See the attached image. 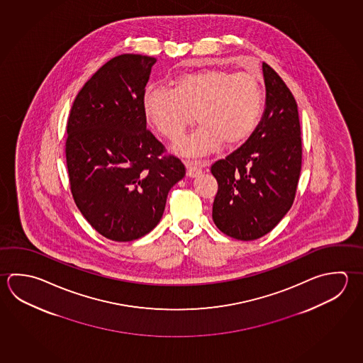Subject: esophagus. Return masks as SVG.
<instances>
[{
  "mask_svg": "<svg viewBox=\"0 0 363 363\" xmlns=\"http://www.w3.org/2000/svg\"><path fill=\"white\" fill-rule=\"evenodd\" d=\"M201 172H202V169L199 166L193 162H186V175L189 178H197Z\"/></svg>",
  "mask_w": 363,
  "mask_h": 363,
  "instance_id": "esophagus-1",
  "label": "esophagus"
}]
</instances>
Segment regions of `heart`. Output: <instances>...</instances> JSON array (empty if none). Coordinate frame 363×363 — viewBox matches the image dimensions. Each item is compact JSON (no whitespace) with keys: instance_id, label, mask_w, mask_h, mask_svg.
<instances>
[{"instance_id":"b5f03b06","label":"heart","mask_w":363,"mask_h":363,"mask_svg":"<svg viewBox=\"0 0 363 363\" xmlns=\"http://www.w3.org/2000/svg\"><path fill=\"white\" fill-rule=\"evenodd\" d=\"M262 106V86L253 75L221 69L180 75L172 91L151 86L143 93L145 118L169 140H178L197 116V132L177 147L185 157H203L223 145L235 148L248 142Z\"/></svg>"}]
</instances>
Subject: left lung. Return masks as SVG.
<instances>
[{
  "instance_id": "1",
  "label": "left lung",
  "mask_w": 363,
  "mask_h": 363,
  "mask_svg": "<svg viewBox=\"0 0 363 363\" xmlns=\"http://www.w3.org/2000/svg\"><path fill=\"white\" fill-rule=\"evenodd\" d=\"M266 107L252 138L211 166L218 180L212 218L238 240H255L289 211L302 167L296 99L279 74L262 64Z\"/></svg>"
}]
</instances>
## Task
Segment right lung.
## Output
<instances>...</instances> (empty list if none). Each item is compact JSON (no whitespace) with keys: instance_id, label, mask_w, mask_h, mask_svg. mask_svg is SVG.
<instances>
[{"instance_id":"right-lung-1","label":"right lung","mask_w":363,"mask_h":363,"mask_svg":"<svg viewBox=\"0 0 363 363\" xmlns=\"http://www.w3.org/2000/svg\"><path fill=\"white\" fill-rule=\"evenodd\" d=\"M156 59L124 53L101 66L74 99L66 165L82 215L101 235L130 242L156 228L169 191L184 178L179 158L147 129L143 93Z\"/></svg>"}]
</instances>
